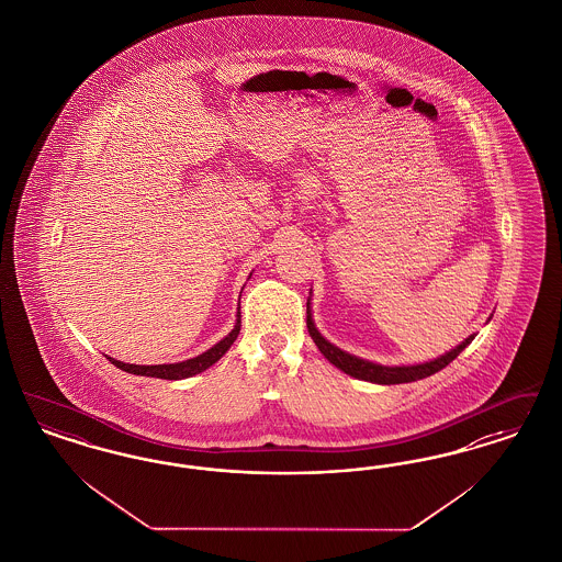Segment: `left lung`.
<instances>
[{
  "label": "left lung",
  "mask_w": 562,
  "mask_h": 562,
  "mask_svg": "<svg viewBox=\"0 0 562 562\" xmlns=\"http://www.w3.org/2000/svg\"><path fill=\"white\" fill-rule=\"evenodd\" d=\"M307 329H310L313 342L317 345V349L322 350V355L328 359L331 366H336L340 371L349 373V375L357 378V380H366V382H373V384H405V382L424 380L427 375L445 369L450 361H454L461 355V350H464L467 345H471V340L475 338V336H469L457 349L448 350L446 355L434 359V361L419 363V366L387 368V366H380V363H371V361H366V359H359L355 355H349L347 350L338 349V347H334L331 342H328L319 334V329L315 328V324H313L310 303H307Z\"/></svg>",
  "instance_id": "8db88e82"
}]
</instances>
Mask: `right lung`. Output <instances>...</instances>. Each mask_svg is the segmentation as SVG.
Returning <instances> with one entry per match:
<instances>
[{"mask_svg":"<svg viewBox=\"0 0 562 562\" xmlns=\"http://www.w3.org/2000/svg\"><path fill=\"white\" fill-rule=\"evenodd\" d=\"M236 317L238 319L234 324V329L226 338H222L217 345H213L212 349L205 350L203 355L193 357V359H187V361H180V363H170V366H128V363H122V361H116L112 357H108V359L117 369H122L126 373L147 375V378H161V380H184V378H191V375H196V373L212 368L213 363L220 361L226 355V350L233 347V342L236 340L238 331H240V310H238Z\"/></svg>","mask_w":562,"mask_h":562,"instance_id":"1","label":"right lung"}]
</instances>
